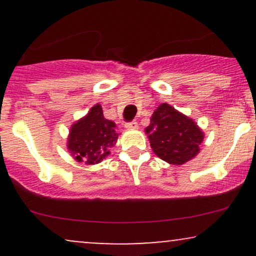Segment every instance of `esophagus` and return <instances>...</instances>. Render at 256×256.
Listing matches in <instances>:
<instances>
[{
  "label": "esophagus",
  "mask_w": 256,
  "mask_h": 256,
  "mask_svg": "<svg viewBox=\"0 0 256 256\" xmlns=\"http://www.w3.org/2000/svg\"><path fill=\"white\" fill-rule=\"evenodd\" d=\"M125 128H128V130H136V128H138V124L137 122H128L125 124Z\"/></svg>",
  "instance_id": "34e87169"
}]
</instances>
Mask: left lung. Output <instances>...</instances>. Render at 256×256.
Instances as JSON below:
<instances>
[{
	"instance_id": "8db88e82",
	"label": "left lung",
	"mask_w": 256,
	"mask_h": 256,
	"mask_svg": "<svg viewBox=\"0 0 256 256\" xmlns=\"http://www.w3.org/2000/svg\"><path fill=\"white\" fill-rule=\"evenodd\" d=\"M146 132L152 152L172 165H183L195 158L204 140V132L196 122L167 104L152 113Z\"/></svg>"
}]
</instances>
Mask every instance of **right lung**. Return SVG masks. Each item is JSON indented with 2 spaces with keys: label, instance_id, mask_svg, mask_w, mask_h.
Listing matches in <instances>:
<instances>
[{
  "label": "right lung",
  "instance_id": "add662e5",
  "mask_svg": "<svg viewBox=\"0 0 256 256\" xmlns=\"http://www.w3.org/2000/svg\"><path fill=\"white\" fill-rule=\"evenodd\" d=\"M118 136L116 124L104 118L101 106L95 104L86 116L72 125L67 148L78 162L94 165L110 154Z\"/></svg>",
  "mask_w": 256,
  "mask_h": 256
}]
</instances>
